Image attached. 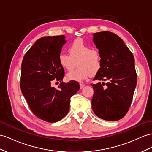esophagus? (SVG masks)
<instances>
[{"instance_id": "1", "label": "esophagus", "mask_w": 152, "mask_h": 152, "mask_svg": "<svg viewBox=\"0 0 152 152\" xmlns=\"http://www.w3.org/2000/svg\"><path fill=\"white\" fill-rule=\"evenodd\" d=\"M80 88H83L85 87V85L83 83H80Z\"/></svg>"}]
</instances>
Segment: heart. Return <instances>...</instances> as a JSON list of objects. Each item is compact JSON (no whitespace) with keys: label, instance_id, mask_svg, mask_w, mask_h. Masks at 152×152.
<instances>
[{"label":"heart","instance_id":"b5f03b06","mask_svg":"<svg viewBox=\"0 0 152 152\" xmlns=\"http://www.w3.org/2000/svg\"><path fill=\"white\" fill-rule=\"evenodd\" d=\"M69 55L61 53L58 56L60 65L65 70L71 71L76 65L75 71L67 75L68 80L81 81L89 76H95L102 67V58L99 50L92 49L78 39L72 42L68 49Z\"/></svg>","mask_w":152,"mask_h":152}]
</instances>
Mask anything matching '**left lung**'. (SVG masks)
I'll list each match as a JSON object with an SVG mask.
<instances>
[{
    "mask_svg": "<svg viewBox=\"0 0 152 152\" xmlns=\"http://www.w3.org/2000/svg\"><path fill=\"white\" fill-rule=\"evenodd\" d=\"M93 40L102 58V67L91 83L92 107L98 118L115 121L126 115L137 84L135 60L130 49L117 34L96 33Z\"/></svg>",
    "mask_w": 152,
    "mask_h": 152,
    "instance_id": "1",
    "label": "left lung"
}]
</instances>
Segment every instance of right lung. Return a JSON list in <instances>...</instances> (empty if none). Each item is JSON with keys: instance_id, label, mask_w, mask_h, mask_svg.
I'll list each match as a JSON object with an SVG mask.
<instances>
[{"instance_id": "obj_1", "label": "right lung", "mask_w": 152, "mask_h": 152, "mask_svg": "<svg viewBox=\"0 0 152 152\" xmlns=\"http://www.w3.org/2000/svg\"><path fill=\"white\" fill-rule=\"evenodd\" d=\"M65 42L64 35L42 37L25 54L22 62V94L33 113L49 123L57 122L67 115L71 98L80 87L74 80L62 81L57 89L51 86L53 80L61 82L64 77L58 56Z\"/></svg>"}]
</instances>
